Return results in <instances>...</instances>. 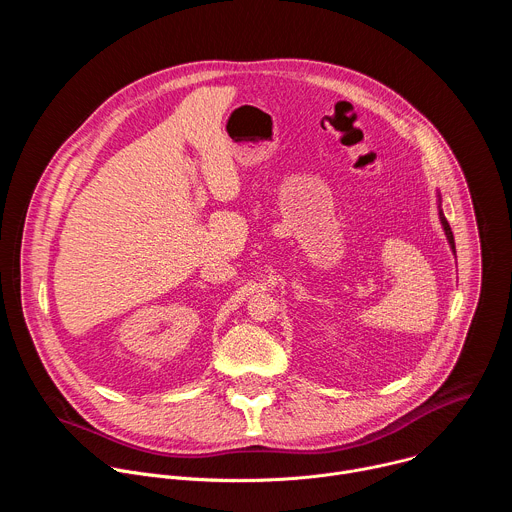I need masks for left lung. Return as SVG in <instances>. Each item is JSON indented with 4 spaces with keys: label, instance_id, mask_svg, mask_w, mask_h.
I'll use <instances>...</instances> for the list:
<instances>
[{
    "label": "left lung",
    "instance_id": "obj_1",
    "mask_svg": "<svg viewBox=\"0 0 512 512\" xmlns=\"http://www.w3.org/2000/svg\"><path fill=\"white\" fill-rule=\"evenodd\" d=\"M440 221H442V227H444V231H446V237H448V243H450V247H452V251L456 253V243H454V233H452V229H450V225H448V221H446V216H444V212L440 210Z\"/></svg>",
    "mask_w": 512,
    "mask_h": 512
}]
</instances>
